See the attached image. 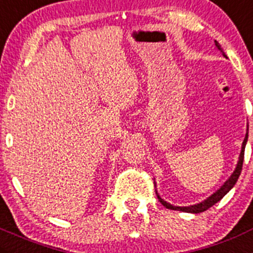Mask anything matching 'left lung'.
Returning <instances> with one entry per match:
<instances>
[{"label": "left lung", "mask_w": 253, "mask_h": 253, "mask_svg": "<svg viewBox=\"0 0 253 253\" xmlns=\"http://www.w3.org/2000/svg\"><path fill=\"white\" fill-rule=\"evenodd\" d=\"M215 45L217 47V49L220 50L221 53H222L223 56H225V53H223V50L221 49V45L218 44L217 42L215 41ZM247 138H249V134H246V138H245L244 143H242V150H241V154H240V160L239 163H237V167H236V170L233 171V174L231 175L230 179L227 180V181L223 184V186L221 187L220 190H217V191L215 192L213 195H211L210 197H209L208 200L203 201V203L197 204V205H192V206H185V208H179V206H172L170 205V204L165 203L164 200H161L160 197L158 196L159 201H160L163 205L165 206L167 209H169V210H179V211H184V212H191V213H199V212H204V211H206L208 209L212 208L213 205H215L216 203H218V201L222 199L223 196H225L226 194H227L228 191H230L231 189L233 187V185L236 184L237 179H239L240 174H241V170H242V164H244V158H245V146H246V143H247Z\"/></svg>", "instance_id": "obj_1"}]
</instances>
